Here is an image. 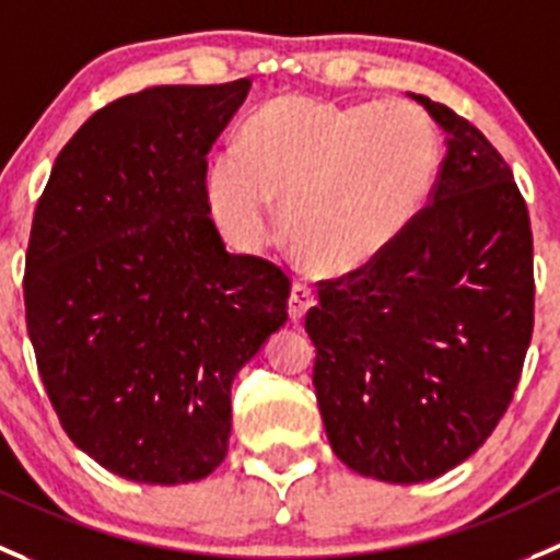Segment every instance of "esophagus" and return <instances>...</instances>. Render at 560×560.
<instances>
[{
    "label": "esophagus",
    "mask_w": 560,
    "mask_h": 560,
    "mask_svg": "<svg viewBox=\"0 0 560 560\" xmlns=\"http://www.w3.org/2000/svg\"><path fill=\"white\" fill-rule=\"evenodd\" d=\"M315 306V292L306 284H292L290 301H287V312H290L292 323H301L306 317V312Z\"/></svg>",
    "instance_id": "obj_1"
}]
</instances>
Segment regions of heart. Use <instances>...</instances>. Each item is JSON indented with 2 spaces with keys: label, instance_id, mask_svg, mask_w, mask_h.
I'll list each match as a JSON object with an SVG mask.
<instances>
[{
  "label": "heart",
  "instance_id": "obj_1",
  "mask_svg": "<svg viewBox=\"0 0 560 560\" xmlns=\"http://www.w3.org/2000/svg\"><path fill=\"white\" fill-rule=\"evenodd\" d=\"M445 162L436 121L415 102L334 104L270 98L243 124L237 149L209 162L207 203L240 250L276 232V203L295 254L323 276H353L417 226Z\"/></svg>",
  "mask_w": 560,
  "mask_h": 560
}]
</instances>
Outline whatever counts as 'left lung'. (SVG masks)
I'll list each match as a JSON object with an SVG mask.
<instances>
[{"mask_svg": "<svg viewBox=\"0 0 560 560\" xmlns=\"http://www.w3.org/2000/svg\"><path fill=\"white\" fill-rule=\"evenodd\" d=\"M411 98L445 132L433 203L373 268L320 281L306 315L331 451L386 483L433 480L483 445L533 334L530 218L514 174L462 115Z\"/></svg>", "mask_w": 560, "mask_h": 560, "instance_id": "8db88e82", "label": "left lung"}]
</instances>
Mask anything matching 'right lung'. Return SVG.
<instances>
[{
  "mask_svg": "<svg viewBox=\"0 0 560 560\" xmlns=\"http://www.w3.org/2000/svg\"><path fill=\"white\" fill-rule=\"evenodd\" d=\"M250 80L160 85L93 113L51 165L24 306L60 425L138 483L207 478L226 458L232 381L287 323L290 279L229 254L207 154Z\"/></svg>",
  "mask_w": 560,
  "mask_h": 560,
  "instance_id": "right-lung-1",
  "label": "right lung"
}]
</instances>
